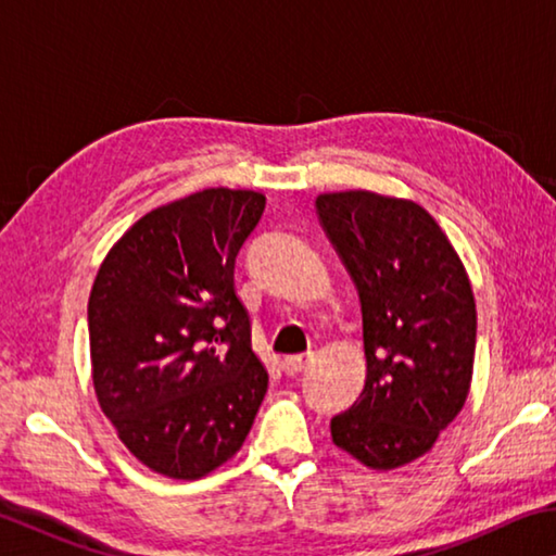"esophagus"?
<instances>
[{"label":"esophagus","mask_w":556,"mask_h":556,"mask_svg":"<svg viewBox=\"0 0 556 556\" xmlns=\"http://www.w3.org/2000/svg\"><path fill=\"white\" fill-rule=\"evenodd\" d=\"M312 353H304V355H289L281 361V370L287 375H299L308 368V363H312Z\"/></svg>","instance_id":"1"}]
</instances>
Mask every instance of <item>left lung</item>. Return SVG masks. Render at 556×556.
Instances as JSON below:
<instances>
[{
    "label": "left lung",
    "mask_w": 556,
    "mask_h": 556,
    "mask_svg": "<svg viewBox=\"0 0 556 556\" xmlns=\"http://www.w3.org/2000/svg\"><path fill=\"white\" fill-rule=\"evenodd\" d=\"M318 223L357 289L368 378L331 419L338 448L390 470L425 456L466 402L476 304L437 220L412 201L370 191L324 193Z\"/></svg>",
    "instance_id": "left-lung-1"
}]
</instances>
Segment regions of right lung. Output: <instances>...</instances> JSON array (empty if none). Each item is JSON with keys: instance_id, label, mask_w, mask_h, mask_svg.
Masks as SVG:
<instances>
[{"instance_id": "add662e5", "label": "right lung", "mask_w": 556, "mask_h": 556, "mask_svg": "<svg viewBox=\"0 0 556 556\" xmlns=\"http://www.w3.org/2000/svg\"><path fill=\"white\" fill-rule=\"evenodd\" d=\"M265 195L205 188L139 218L88 301L92 384L144 466L193 481L242 446L269 375L235 294V260Z\"/></svg>"}]
</instances>
